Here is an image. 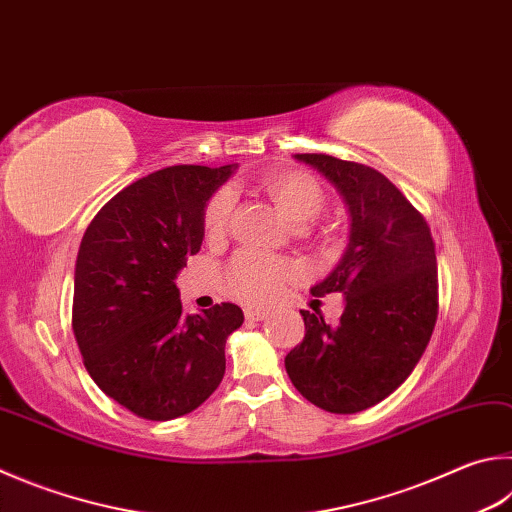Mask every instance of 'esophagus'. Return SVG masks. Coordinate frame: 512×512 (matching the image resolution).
<instances>
[{
    "mask_svg": "<svg viewBox=\"0 0 512 512\" xmlns=\"http://www.w3.org/2000/svg\"><path fill=\"white\" fill-rule=\"evenodd\" d=\"M244 315H246V320L259 322V320L268 318V311H264V309H246V311H244Z\"/></svg>",
    "mask_w": 512,
    "mask_h": 512,
    "instance_id": "esophagus-1",
    "label": "esophagus"
}]
</instances>
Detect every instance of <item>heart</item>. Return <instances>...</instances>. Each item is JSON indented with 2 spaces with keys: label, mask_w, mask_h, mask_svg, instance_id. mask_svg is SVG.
<instances>
[{
  "label": "heart",
  "mask_w": 512,
  "mask_h": 512,
  "mask_svg": "<svg viewBox=\"0 0 512 512\" xmlns=\"http://www.w3.org/2000/svg\"><path fill=\"white\" fill-rule=\"evenodd\" d=\"M262 190L271 197L280 215L295 228H302L320 215L324 208V190L313 176L295 170H275L262 176ZM232 199L226 190L217 192L206 203L203 210V230L210 239H219L226 235L230 224ZM300 273L295 264L280 262L257 253H241L226 271V284L232 295L239 300L262 304L271 302L273 297L282 293L288 280Z\"/></svg>",
  "instance_id": "b5f03b06"
}]
</instances>
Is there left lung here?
<instances>
[{"label":"left lung","mask_w":512,"mask_h":512,"mask_svg":"<svg viewBox=\"0 0 512 512\" xmlns=\"http://www.w3.org/2000/svg\"><path fill=\"white\" fill-rule=\"evenodd\" d=\"M345 201L349 244L311 295L342 293L340 322L300 311L304 340L284 358L306 401L356 414L396 392L412 374L436 322V255L425 219L374 167L327 154H295Z\"/></svg>","instance_id":"obj_1"}]
</instances>
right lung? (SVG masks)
<instances>
[{"instance_id":"1","label":"right lung","mask_w":512,"mask_h":512,"mask_svg":"<svg viewBox=\"0 0 512 512\" xmlns=\"http://www.w3.org/2000/svg\"><path fill=\"white\" fill-rule=\"evenodd\" d=\"M235 165H174L120 190L80 241L73 333L94 383L147 421L206 401L226 371L237 304L185 313L176 275L203 241V210Z\"/></svg>"}]
</instances>
